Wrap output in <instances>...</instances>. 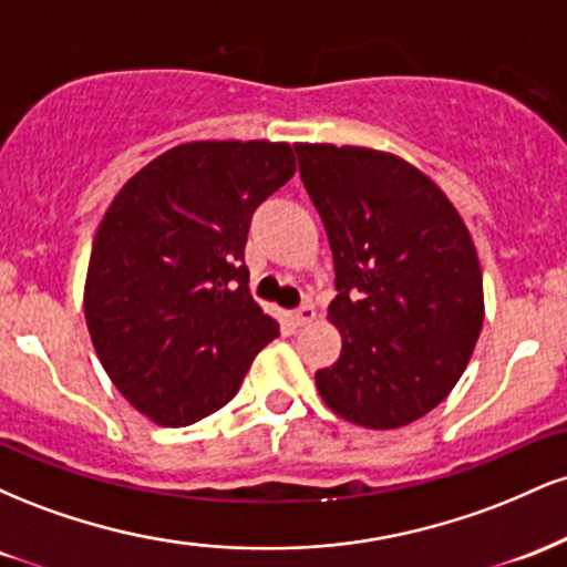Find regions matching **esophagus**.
<instances>
[{"label":"esophagus","mask_w":567,"mask_h":567,"mask_svg":"<svg viewBox=\"0 0 567 567\" xmlns=\"http://www.w3.org/2000/svg\"><path fill=\"white\" fill-rule=\"evenodd\" d=\"M290 317H292V324H296V328H306V324L315 322L317 311H315V306H311V303H303V306H298V309L292 311Z\"/></svg>","instance_id":"obj_1"}]
</instances>
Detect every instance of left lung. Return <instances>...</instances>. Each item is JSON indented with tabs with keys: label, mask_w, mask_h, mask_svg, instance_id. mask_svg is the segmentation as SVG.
<instances>
[{
	"label": "left lung",
	"mask_w": 567,
	"mask_h": 567,
	"mask_svg": "<svg viewBox=\"0 0 567 567\" xmlns=\"http://www.w3.org/2000/svg\"><path fill=\"white\" fill-rule=\"evenodd\" d=\"M301 181L333 252L328 322L341 354L315 373L322 402L365 429L437 408L472 360L485 320L483 269L445 192L389 152L296 143Z\"/></svg>",
	"instance_id": "8db88e82"
}]
</instances>
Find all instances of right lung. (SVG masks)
I'll use <instances>...</instances> for the list:
<instances>
[{
  "mask_svg": "<svg viewBox=\"0 0 567 567\" xmlns=\"http://www.w3.org/2000/svg\"><path fill=\"white\" fill-rule=\"evenodd\" d=\"M292 173L290 143H181L141 167L103 213L84 320L109 379L154 424L216 413L277 338L243 256L252 210Z\"/></svg>",
  "mask_w": 567,
  "mask_h": 567,
  "instance_id": "add662e5",
  "label": "right lung"
}]
</instances>
